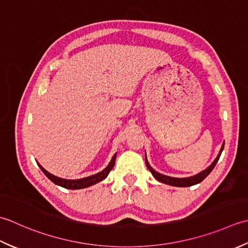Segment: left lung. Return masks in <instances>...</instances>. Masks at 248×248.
<instances>
[{"instance_id":"left-lung-1","label":"left lung","mask_w":248,"mask_h":248,"mask_svg":"<svg viewBox=\"0 0 248 248\" xmlns=\"http://www.w3.org/2000/svg\"><path fill=\"white\" fill-rule=\"evenodd\" d=\"M223 150H224V143H223V146H221L218 155H217V157L215 158L213 163H212L205 170L201 171L200 173L193 175V176H189V178H172V176H168V175H164V174L158 173L157 171H155L152 167L150 166L148 159H146V156H145V164H146V167H148V169L151 171V173L153 174L154 178L157 181L161 182V183L168 184L171 186H176V187H187V186L196 185V184L200 183V182L203 181L206 176L211 173V171L214 169L215 165L217 164V161H218V159L220 157V154H221V152H223Z\"/></svg>"}]
</instances>
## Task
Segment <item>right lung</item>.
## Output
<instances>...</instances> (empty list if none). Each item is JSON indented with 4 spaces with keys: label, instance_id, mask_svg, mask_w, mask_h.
<instances>
[{
    "label": "right lung",
    "instance_id": "add662e5",
    "mask_svg": "<svg viewBox=\"0 0 248 248\" xmlns=\"http://www.w3.org/2000/svg\"><path fill=\"white\" fill-rule=\"evenodd\" d=\"M115 157H117V153L113 155L112 159L109 163V165L106 167V168L100 171V172L96 173L94 175H91L88 176V178H83V179H79V180H66V179H61L59 176H55L51 173H49L47 170H45L42 166H39V168L42 169L43 172L46 174L47 178L52 181L54 184H57L59 186H62L64 188H67V189H80V188H85V187H89V186H92L96 183H98V182L103 181L104 179L107 178V175L109 174V172L111 171V169L114 167L115 164Z\"/></svg>",
    "mask_w": 248,
    "mask_h": 248
}]
</instances>
